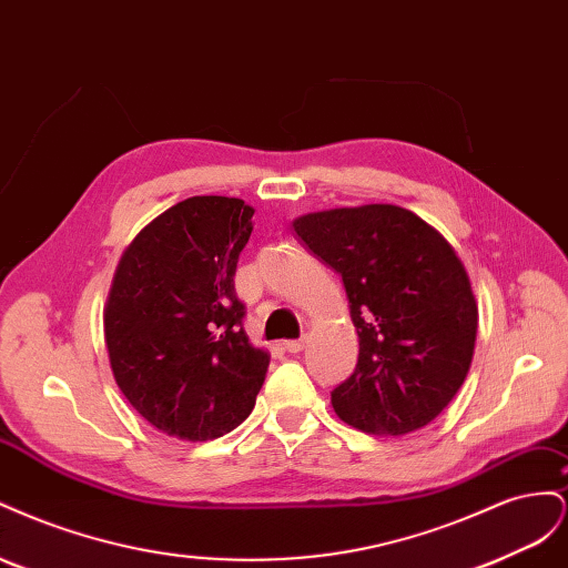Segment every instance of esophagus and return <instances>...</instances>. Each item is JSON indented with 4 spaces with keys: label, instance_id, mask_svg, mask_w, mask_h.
Listing matches in <instances>:
<instances>
[{
    "label": "esophagus",
    "instance_id": "esophagus-1",
    "mask_svg": "<svg viewBox=\"0 0 568 568\" xmlns=\"http://www.w3.org/2000/svg\"><path fill=\"white\" fill-rule=\"evenodd\" d=\"M303 346H305L303 338H298V341H284V343H282V348H284L286 353H301Z\"/></svg>",
    "mask_w": 568,
    "mask_h": 568
}]
</instances>
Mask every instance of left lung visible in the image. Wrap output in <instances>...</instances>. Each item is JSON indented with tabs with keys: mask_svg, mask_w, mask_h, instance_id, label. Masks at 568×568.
Instances as JSON below:
<instances>
[{
	"mask_svg": "<svg viewBox=\"0 0 568 568\" xmlns=\"http://www.w3.org/2000/svg\"><path fill=\"white\" fill-rule=\"evenodd\" d=\"M303 246L336 270L359 338L336 415L376 436L434 422L467 379L478 329L471 284L445 236L390 203L307 213Z\"/></svg>",
	"mask_w": 568,
	"mask_h": 568,
	"instance_id": "left-lung-1",
	"label": "left lung"
}]
</instances>
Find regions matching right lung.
Segmentation results:
<instances>
[{"mask_svg": "<svg viewBox=\"0 0 568 568\" xmlns=\"http://www.w3.org/2000/svg\"><path fill=\"white\" fill-rule=\"evenodd\" d=\"M253 213L242 199H184L149 222L115 267L104 307L115 384L168 436L230 434L265 382L270 355L248 343L234 291Z\"/></svg>", "mask_w": 568, "mask_h": 568, "instance_id": "add662e5", "label": "right lung"}]
</instances>
